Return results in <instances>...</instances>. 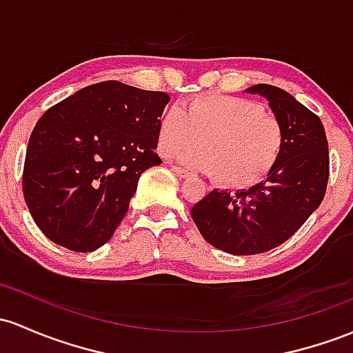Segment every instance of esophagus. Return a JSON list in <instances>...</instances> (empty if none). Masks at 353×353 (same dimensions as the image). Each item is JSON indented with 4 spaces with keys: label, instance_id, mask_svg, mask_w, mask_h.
<instances>
[{
    "label": "esophagus",
    "instance_id": "34e87169",
    "mask_svg": "<svg viewBox=\"0 0 353 353\" xmlns=\"http://www.w3.org/2000/svg\"><path fill=\"white\" fill-rule=\"evenodd\" d=\"M172 170L177 174V176L183 177V179H189V177H191V172H189V170L183 169V168H179V165H174Z\"/></svg>",
    "mask_w": 353,
    "mask_h": 353
}]
</instances>
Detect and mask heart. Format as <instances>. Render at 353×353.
Segmentation results:
<instances>
[{"instance_id": "heart-1", "label": "heart", "mask_w": 353, "mask_h": 353, "mask_svg": "<svg viewBox=\"0 0 353 353\" xmlns=\"http://www.w3.org/2000/svg\"><path fill=\"white\" fill-rule=\"evenodd\" d=\"M199 143L203 147L195 150ZM285 144L283 122L263 103L223 94L197 95L184 110L169 108L157 132L162 156L179 154L184 164L212 174L221 185L233 189L265 179L280 161ZM188 148L195 150L182 152Z\"/></svg>"}]
</instances>
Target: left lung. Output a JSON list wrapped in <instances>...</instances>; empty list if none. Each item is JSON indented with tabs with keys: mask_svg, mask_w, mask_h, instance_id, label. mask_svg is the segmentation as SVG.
<instances>
[{
	"mask_svg": "<svg viewBox=\"0 0 353 353\" xmlns=\"http://www.w3.org/2000/svg\"><path fill=\"white\" fill-rule=\"evenodd\" d=\"M250 94L266 97L283 122L286 144L265 181L248 191H212L191 209L209 245L248 256L283 245L323 201L330 174L328 142L320 117L288 92L258 83Z\"/></svg>",
	"mask_w": 353,
	"mask_h": 353,
	"instance_id": "left-lung-1",
	"label": "left lung"
}]
</instances>
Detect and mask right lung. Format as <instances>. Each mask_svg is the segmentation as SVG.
Wrapping results in <instances>:
<instances>
[{
  "label": "right lung",
  "instance_id": "add662e5",
  "mask_svg": "<svg viewBox=\"0 0 353 353\" xmlns=\"http://www.w3.org/2000/svg\"><path fill=\"white\" fill-rule=\"evenodd\" d=\"M169 95L117 80L88 85L50 107L30 135L23 196L41 233L88 253L127 214L154 152Z\"/></svg>",
  "mask_w": 353,
  "mask_h": 353
}]
</instances>
